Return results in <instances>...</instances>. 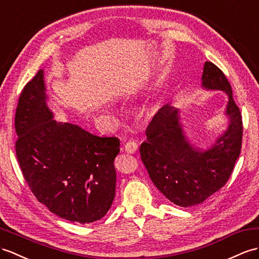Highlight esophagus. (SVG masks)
<instances>
[{
  "mask_svg": "<svg viewBox=\"0 0 259 259\" xmlns=\"http://www.w3.org/2000/svg\"><path fill=\"white\" fill-rule=\"evenodd\" d=\"M125 149H126V151H127V153L134 154V153H136L137 149H138V144L136 142H134V141L127 142V143H126V145H125Z\"/></svg>",
  "mask_w": 259,
  "mask_h": 259,
  "instance_id": "34e87169",
  "label": "esophagus"
}]
</instances>
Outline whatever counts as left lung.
Listing matches in <instances>:
<instances>
[{
  "instance_id": "left-lung-1",
  "label": "left lung",
  "mask_w": 259,
  "mask_h": 259,
  "mask_svg": "<svg viewBox=\"0 0 259 259\" xmlns=\"http://www.w3.org/2000/svg\"><path fill=\"white\" fill-rule=\"evenodd\" d=\"M202 85L229 96L226 115L230 124L217 143L203 151L194 149L182 131L178 110L165 105L151 119L147 141L140 148L153 184L172 203L184 207L202 203L218 192L228 182L242 149L241 111L233 100L229 80L211 61L204 64Z\"/></svg>"
}]
</instances>
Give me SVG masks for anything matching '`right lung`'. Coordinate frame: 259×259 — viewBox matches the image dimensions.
Segmentation results:
<instances>
[{"instance_id": "obj_1", "label": "right lung", "mask_w": 259, "mask_h": 259, "mask_svg": "<svg viewBox=\"0 0 259 259\" xmlns=\"http://www.w3.org/2000/svg\"><path fill=\"white\" fill-rule=\"evenodd\" d=\"M53 117L39 70L24 87L15 113V150L24 179L58 217L78 223L102 219L115 197L119 140Z\"/></svg>"}]
</instances>
